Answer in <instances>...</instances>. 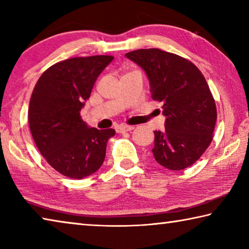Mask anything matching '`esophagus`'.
Returning a JSON list of instances; mask_svg holds the SVG:
<instances>
[{"label":"esophagus","instance_id":"obj_1","mask_svg":"<svg viewBox=\"0 0 249 249\" xmlns=\"http://www.w3.org/2000/svg\"><path fill=\"white\" fill-rule=\"evenodd\" d=\"M134 127L133 126H117L116 127V132L117 133H126V132H130V130H133Z\"/></svg>","mask_w":249,"mask_h":249}]
</instances>
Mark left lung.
Wrapping results in <instances>:
<instances>
[{
    "instance_id": "left-lung-1",
    "label": "left lung",
    "mask_w": 249,
    "mask_h": 249,
    "mask_svg": "<svg viewBox=\"0 0 249 249\" xmlns=\"http://www.w3.org/2000/svg\"><path fill=\"white\" fill-rule=\"evenodd\" d=\"M145 71L151 98L162 102L165 130H155L153 154L159 165L182 170L193 165L213 140L215 101L196 66L157 48L125 54Z\"/></svg>"
}]
</instances>
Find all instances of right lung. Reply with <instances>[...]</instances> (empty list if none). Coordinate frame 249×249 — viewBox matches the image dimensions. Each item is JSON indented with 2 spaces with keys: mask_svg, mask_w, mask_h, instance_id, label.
<instances>
[{
  "mask_svg": "<svg viewBox=\"0 0 249 249\" xmlns=\"http://www.w3.org/2000/svg\"><path fill=\"white\" fill-rule=\"evenodd\" d=\"M114 57H77L57 62L34 88L28 122L37 148L61 175L82 179L100 169L113 128L90 127L80 116L101 72Z\"/></svg>",
  "mask_w": 249,
  "mask_h": 249,
  "instance_id": "add662e5",
  "label": "right lung"
}]
</instances>
